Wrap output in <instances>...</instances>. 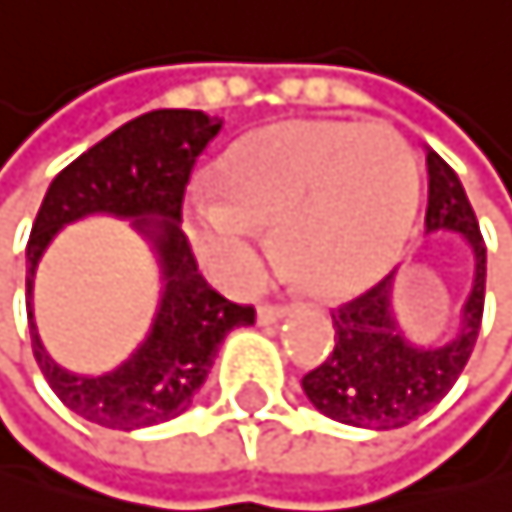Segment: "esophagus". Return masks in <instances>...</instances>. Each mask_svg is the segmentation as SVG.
Masks as SVG:
<instances>
[{"label":"esophagus","instance_id":"obj_1","mask_svg":"<svg viewBox=\"0 0 512 512\" xmlns=\"http://www.w3.org/2000/svg\"><path fill=\"white\" fill-rule=\"evenodd\" d=\"M287 313H290V306L261 303V306H258V322H261V326H274V322H280Z\"/></svg>","mask_w":512,"mask_h":512}]
</instances>
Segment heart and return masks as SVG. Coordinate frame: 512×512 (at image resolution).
<instances>
[{"mask_svg":"<svg viewBox=\"0 0 512 512\" xmlns=\"http://www.w3.org/2000/svg\"><path fill=\"white\" fill-rule=\"evenodd\" d=\"M219 199L186 212V235L212 274L248 283L258 232H274L280 271L309 296L335 300L381 277L419 203L416 157L387 125L296 119L258 131L216 164Z\"/></svg>","mask_w":512,"mask_h":512,"instance_id":"b5f03b06","label":"heart"}]
</instances>
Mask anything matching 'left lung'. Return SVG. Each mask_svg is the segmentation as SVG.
<instances>
[{
    "label": "left lung",
    "mask_w": 512,
    "mask_h": 512,
    "mask_svg": "<svg viewBox=\"0 0 512 512\" xmlns=\"http://www.w3.org/2000/svg\"><path fill=\"white\" fill-rule=\"evenodd\" d=\"M429 206L426 232H452L471 254V290L458 329L439 345H419L403 332L393 309V274L332 313L335 351L303 377L309 403L335 423L358 429H400L429 413L465 371L484 316L487 248L478 216L458 174L426 148Z\"/></svg>",
    "instance_id": "obj_1"
}]
</instances>
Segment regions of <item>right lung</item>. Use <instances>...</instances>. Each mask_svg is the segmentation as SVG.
<instances>
[{
	"label": "right lung",
	"instance_id": "add662e5",
	"mask_svg": "<svg viewBox=\"0 0 512 512\" xmlns=\"http://www.w3.org/2000/svg\"><path fill=\"white\" fill-rule=\"evenodd\" d=\"M222 122L196 109H157L125 122L93 144L47 186L28 238V329L41 374L64 406L106 429H148L180 416L206 384L222 338L251 326L254 309L229 303L196 271L180 232L183 190L196 157ZM86 215L128 218L152 245L162 271V300L152 329L132 355L106 375H73L46 355L33 326V274L64 224Z\"/></svg>",
	"mask_w": 512,
	"mask_h": 512
}]
</instances>
